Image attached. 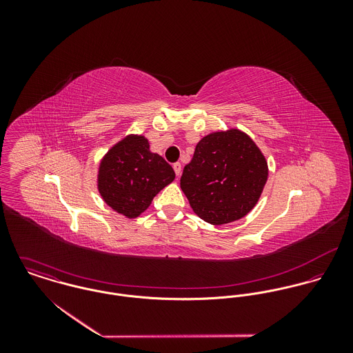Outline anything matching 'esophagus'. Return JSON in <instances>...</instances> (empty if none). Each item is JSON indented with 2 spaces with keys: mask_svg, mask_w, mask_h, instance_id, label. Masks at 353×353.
Segmentation results:
<instances>
[{
  "mask_svg": "<svg viewBox=\"0 0 353 353\" xmlns=\"http://www.w3.org/2000/svg\"><path fill=\"white\" fill-rule=\"evenodd\" d=\"M172 168H174V171H175L176 176H179V175H181V171H182V164H181L179 161H176V163H174V164H172Z\"/></svg>",
  "mask_w": 353,
  "mask_h": 353,
  "instance_id": "esophagus-1",
  "label": "esophagus"
}]
</instances>
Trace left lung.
<instances>
[{"mask_svg":"<svg viewBox=\"0 0 353 353\" xmlns=\"http://www.w3.org/2000/svg\"><path fill=\"white\" fill-rule=\"evenodd\" d=\"M266 179L263 154L249 136L232 129L202 139L183 168L181 188L203 221L220 225L246 216Z\"/></svg>","mask_w":353,"mask_h":353,"instance_id":"8db88e82","label":"left lung"}]
</instances>
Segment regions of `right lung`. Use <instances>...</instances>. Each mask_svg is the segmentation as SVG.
I'll return each instance as SVG.
<instances>
[{"instance_id":"obj_1","label":"right lung","mask_w":353,"mask_h":353,"mask_svg":"<svg viewBox=\"0 0 353 353\" xmlns=\"http://www.w3.org/2000/svg\"><path fill=\"white\" fill-rule=\"evenodd\" d=\"M174 178L172 167L160 154L150 152L147 139L129 136L101 160L99 192L114 210L137 217Z\"/></svg>"}]
</instances>
